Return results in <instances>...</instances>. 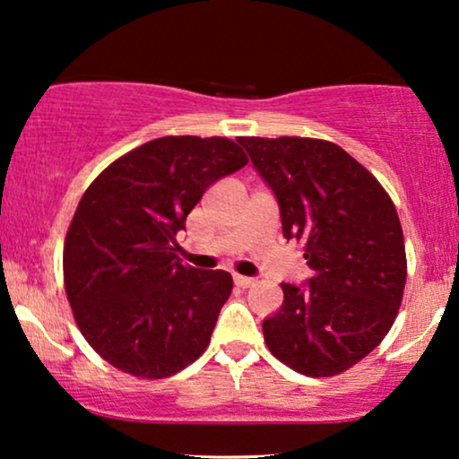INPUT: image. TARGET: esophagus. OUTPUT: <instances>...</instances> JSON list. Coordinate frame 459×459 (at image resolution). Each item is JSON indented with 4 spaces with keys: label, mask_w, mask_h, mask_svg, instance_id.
I'll use <instances>...</instances> for the list:
<instances>
[{
    "label": "esophagus",
    "mask_w": 459,
    "mask_h": 459,
    "mask_svg": "<svg viewBox=\"0 0 459 459\" xmlns=\"http://www.w3.org/2000/svg\"><path fill=\"white\" fill-rule=\"evenodd\" d=\"M234 284L236 286H240V288H248V286H253L255 284V280L253 278H247V275H234Z\"/></svg>",
    "instance_id": "1"
}]
</instances>
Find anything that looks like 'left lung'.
<instances>
[{
	"label": "left lung",
	"mask_w": 459,
	"mask_h": 459,
	"mask_svg": "<svg viewBox=\"0 0 459 459\" xmlns=\"http://www.w3.org/2000/svg\"><path fill=\"white\" fill-rule=\"evenodd\" d=\"M275 194L286 240L303 242L313 278L281 284L263 319L267 349L311 378L342 374L378 347L407 278L403 230L378 179L336 143L313 137H238Z\"/></svg>",
	"instance_id": "left-lung-1"
}]
</instances>
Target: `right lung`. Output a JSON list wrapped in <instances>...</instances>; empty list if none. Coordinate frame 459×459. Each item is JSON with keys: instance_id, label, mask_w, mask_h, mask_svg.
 <instances>
[{"instance_id": "1", "label": "right lung", "mask_w": 459, "mask_h": 459, "mask_svg": "<svg viewBox=\"0 0 459 459\" xmlns=\"http://www.w3.org/2000/svg\"><path fill=\"white\" fill-rule=\"evenodd\" d=\"M228 137L167 135L104 169L65 240V288L91 349L137 378H169L204 353L231 275L181 265L175 240L206 187L247 165Z\"/></svg>"}]
</instances>
